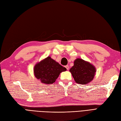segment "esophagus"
I'll list each match as a JSON object with an SVG mask.
<instances>
[{
	"label": "esophagus",
	"mask_w": 121,
	"mask_h": 121,
	"mask_svg": "<svg viewBox=\"0 0 121 121\" xmlns=\"http://www.w3.org/2000/svg\"><path fill=\"white\" fill-rule=\"evenodd\" d=\"M65 68H66L67 69V70H69V66H68V65H67V66H65Z\"/></svg>",
	"instance_id": "esophagus-1"
}]
</instances>
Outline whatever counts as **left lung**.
I'll return each mask as SVG.
<instances>
[{
    "label": "left lung",
    "mask_w": 121,
    "mask_h": 121,
    "mask_svg": "<svg viewBox=\"0 0 121 121\" xmlns=\"http://www.w3.org/2000/svg\"><path fill=\"white\" fill-rule=\"evenodd\" d=\"M75 82L83 85L92 81L95 75L96 68L93 65L80 58L74 61V66L70 69Z\"/></svg>",
    "instance_id": "left-lung-1"
}]
</instances>
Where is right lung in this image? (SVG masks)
Returning a JSON list of instances; mask_svg holds the SVG:
<instances>
[{
	"label": "right lung",
	"instance_id": "add662e5",
	"mask_svg": "<svg viewBox=\"0 0 121 121\" xmlns=\"http://www.w3.org/2000/svg\"><path fill=\"white\" fill-rule=\"evenodd\" d=\"M57 62L48 56L34 67V75L42 83L50 84L54 82L62 72L66 71Z\"/></svg>",
	"mask_w": 121,
	"mask_h": 121
}]
</instances>
